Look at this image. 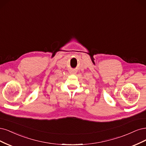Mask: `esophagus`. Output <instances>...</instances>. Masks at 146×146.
I'll return each instance as SVG.
<instances>
[{"instance_id":"esophagus-1","label":"esophagus","mask_w":146,"mask_h":146,"mask_svg":"<svg viewBox=\"0 0 146 146\" xmlns=\"http://www.w3.org/2000/svg\"><path fill=\"white\" fill-rule=\"evenodd\" d=\"M72 73H74V72H72Z\"/></svg>"}]
</instances>
